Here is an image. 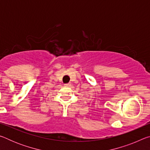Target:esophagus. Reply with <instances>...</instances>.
Returning a JSON list of instances; mask_svg holds the SVG:
<instances>
[{"label": "esophagus", "mask_w": 150, "mask_h": 150, "mask_svg": "<svg viewBox=\"0 0 150 150\" xmlns=\"http://www.w3.org/2000/svg\"><path fill=\"white\" fill-rule=\"evenodd\" d=\"M65 87H69V86H71V83H67V84H65Z\"/></svg>", "instance_id": "esophagus-1"}]
</instances>
